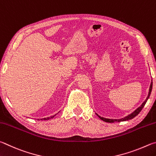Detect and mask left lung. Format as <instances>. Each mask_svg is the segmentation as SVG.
Returning <instances> with one entry per match:
<instances>
[{"mask_svg":"<svg viewBox=\"0 0 156 156\" xmlns=\"http://www.w3.org/2000/svg\"><path fill=\"white\" fill-rule=\"evenodd\" d=\"M152 86H153V82L151 83V85H150V88H149V94H148V97H147L146 100L144 101L143 103V104H142L140 107L136 109V110L132 112V114H130L129 115H128L127 116L125 117V118H122L121 119H105V118H103V117H101L100 116L98 115L97 114V115L99 117L100 119H101L102 121H105V122H121V121H128V120H130V119H132L133 118H134L135 116H136L138 115V114L140 113V112L142 110V109L144 108V105L146 104V103L147 101V100H148L149 97L150 96V94H151V92L152 90Z\"/></svg>","mask_w":156,"mask_h":156,"instance_id":"1","label":"left lung"}]
</instances>
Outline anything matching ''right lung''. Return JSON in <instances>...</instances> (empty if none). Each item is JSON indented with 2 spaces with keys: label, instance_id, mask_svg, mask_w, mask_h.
<instances>
[{
  "label": "right lung",
  "instance_id": "obj_1",
  "mask_svg": "<svg viewBox=\"0 0 156 156\" xmlns=\"http://www.w3.org/2000/svg\"><path fill=\"white\" fill-rule=\"evenodd\" d=\"M55 116H50V117H48V118H44V119H40V120H48V119H53V117H54Z\"/></svg>",
  "mask_w": 156,
  "mask_h": 156
}]
</instances>
